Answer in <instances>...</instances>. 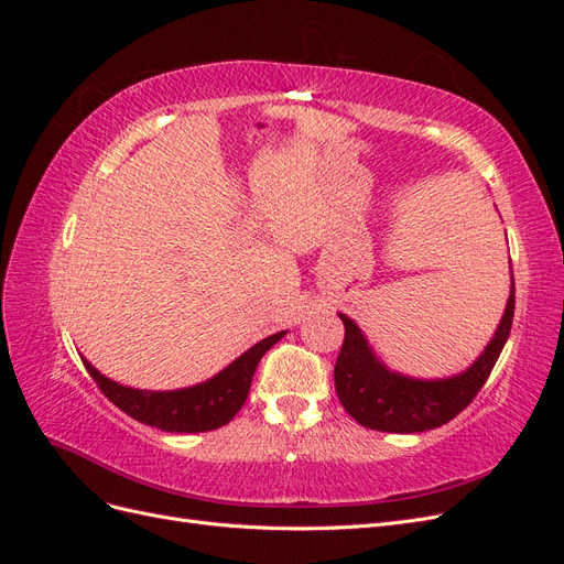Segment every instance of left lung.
Returning a JSON list of instances; mask_svg holds the SVG:
<instances>
[{
    "instance_id": "obj_1",
    "label": "left lung",
    "mask_w": 564,
    "mask_h": 564,
    "mask_svg": "<svg viewBox=\"0 0 564 564\" xmlns=\"http://www.w3.org/2000/svg\"><path fill=\"white\" fill-rule=\"evenodd\" d=\"M516 313V282H510V296L497 332L482 355L466 369L449 379H412L390 371L371 352L365 334L357 324L344 319L346 338L334 367L336 395L346 412L371 431L383 433H423L449 423L473 402L477 390L485 386L506 346Z\"/></svg>"
}]
</instances>
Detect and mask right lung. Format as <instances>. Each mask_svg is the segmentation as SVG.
<instances>
[{
    "label": "right lung",
    "mask_w": 564,
    "mask_h": 564,
    "mask_svg": "<svg viewBox=\"0 0 564 564\" xmlns=\"http://www.w3.org/2000/svg\"><path fill=\"white\" fill-rule=\"evenodd\" d=\"M282 336L284 332L259 340V344L251 346L245 355L237 357L235 362H230L224 371H218L209 381L181 390L127 388L104 377L84 357L82 362L94 377L100 392L131 419L166 433H204L220 429V425H226L240 412L249 395L256 367H259L261 357Z\"/></svg>",
    "instance_id": "1"
}]
</instances>
